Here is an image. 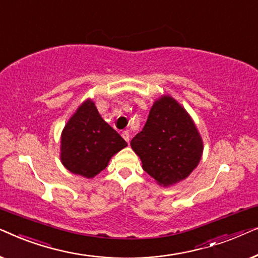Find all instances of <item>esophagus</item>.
I'll return each instance as SVG.
<instances>
[{
    "label": "esophagus",
    "mask_w": 258,
    "mask_h": 258,
    "mask_svg": "<svg viewBox=\"0 0 258 258\" xmlns=\"http://www.w3.org/2000/svg\"><path fill=\"white\" fill-rule=\"evenodd\" d=\"M122 137L123 139H124L126 142H129V140H130V135H129V132H126V130H124V132H122Z\"/></svg>",
    "instance_id": "1"
}]
</instances>
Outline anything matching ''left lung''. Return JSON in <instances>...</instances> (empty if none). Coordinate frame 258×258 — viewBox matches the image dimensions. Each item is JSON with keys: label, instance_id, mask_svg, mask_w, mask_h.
Listing matches in <instances>:
<instances>
[{"label": "left lung", "instance_id": "8db88e82", "mask_svg": "<svg viewBox=\"0 0 258 258\" xmlns=\"http://www.w3.org/2000/svg\"><path fill=\"white\" fill-rule=\"evenodd\" d=\"M130 146L142 161L143 170L165 188L188 177L203 154L195 122L170 95L154 102L146 125Z\"/></svg>", "mask_w": 258, "mask_h": 258}]
</instances>
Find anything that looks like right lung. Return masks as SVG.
Masks as SVG:
<instances>
[{
	"mask_svg": "<svg viewBox=\"0 0 258 258\" xmlns=\"http://www.w3.org/2000/svg\"><path fill=\"white\" fill-rule=\"evenodd\" d=\"M126 146L119 134L102 118L94 101L88 98L62 130L59 158L70 172L93 178Z\"/></svg>",
	"mask_w": 258,
	"mask_h": 258,
	"instance_id": "1",
	"label": "right lung"
}]
</instances>
